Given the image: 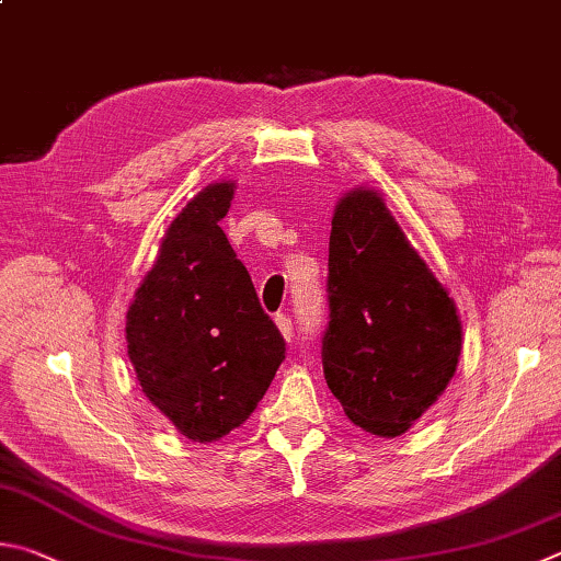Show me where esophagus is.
Masks as SVG:
<instances>
[{"label": "esophagus", "instance_id": "obj_1", "mask_svg": "<svg viewBox=\"0 0 561 561\" xmlns=\"http://www.w3.org/2000/svg\"><path fill=\"white\" fill-rule=\"evenodd\" d=\"M274 323H277V329L284 335V341L291 343V339H294V323H291L289 316L277 313V316H274Z\"/></svg>", "mask_w": 561, "mask_h": 561}]
</instances>
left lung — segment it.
Segmentation results:
<instances>
[{"mask_svg": "<svg viewBox=\"0 0 561 561\" xmlns=\"http://www.w3.org/2000/svg\"><path fill=\"white\" fill-rule=\"evenodd\" d=\"M323 375L363 432L402 436L451 382L461 319L382 193H343L329 240Z\"/></svg>", "mask_w": 561, "mask_h": 561, "instance_id": "left-lung-1", "label": "left lung"}]
</instances>
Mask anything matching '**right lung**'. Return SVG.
I'll return each mask as SVG.
<instances>
[{
  "label": "right lung",
  "mask_w": 561,
  "mask_h": 561,
  "mask_svg": "<svg viewBox=\"0 0 561 561\" xmlns=\"http://www.w3.org/2000/svg\"><path fill=\"white\" fill-rule=\"evenodd\" d=\"M232 196L236 183L218 181L186 203L127 309L141 392L198 444L248 420L287 351L218 226Z\"/></svg>",
  "instance_id": "1"
}]
</instances>
